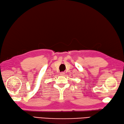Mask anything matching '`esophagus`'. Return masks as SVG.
Returning <instances> with one entry per match:
<instances>
[{
    "mask_svg": "<svg viewBox=\"0 0 124 124\" xmlns=\"http://www.w3.org/2000/svg\"><path fill=\"white\" fill-rule=\"evenodd\" d=\"M60 76H63L65 74V73L64 72H61V73H60Z\"/></svg>",
    "mask_w": 124,
    "mask_h": 124,
    "instance_id": "1",
    "label": "esophagus"
}]
</instances>
